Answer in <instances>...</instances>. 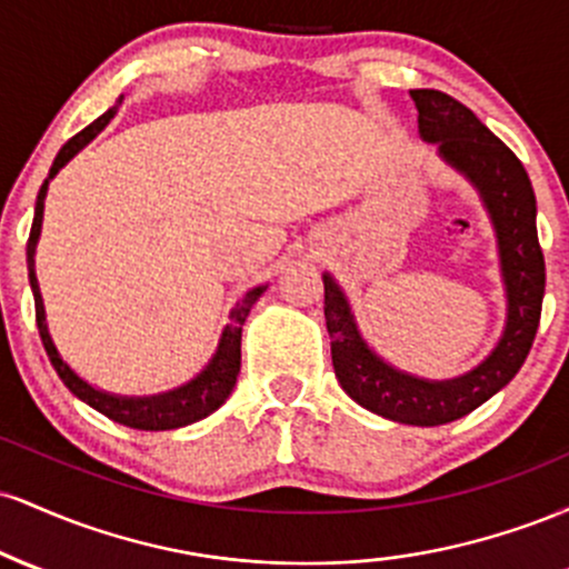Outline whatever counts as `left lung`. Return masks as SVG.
<instances>
[{
	"instance_id": "obj_1",
	"label": "left lung",
	"mask_w": 569,
	"mask_h": 569,
	"mask_svg": "<svg viewBox=\"0 0 569 569\" xmlns=\"http://www.w3.org/2000/svg\"><path fill=\"white\" fill-rule=\"evenodd\" d=\"M411 98L420 112L422 139L439 143L441 158L479 187L492 213L508 289L506 335L471 375L426 382L382 363L363 345L350 307L329 276H323V316L335 375L352 401L407 426H443L471 415L521 369L538 335L546 262L535 224V192L521 160L457 98L428 88L411 90Z\"/></svg>"
}]
</instances>
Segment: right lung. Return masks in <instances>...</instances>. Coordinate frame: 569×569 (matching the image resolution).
<instances>
[{"instance_id":"obj_1","label":"right lung","mask_w":569,"mask_h":569,"mask_svg":"<svg viewBox=\"0 0 569 569\" xmlns=\"http://www.w3.org/2000/svg\"><path fill=\"white\" fill-rule=\"evenodd\" d=\"M122 103V98H117V103L109 112H103L96 122H90L88 128L80 130L77 136L63 143L61 152L56 154L53 168H50L48 179L44 184L39 187L37 194V208H34V221H31V232H29V243H26V262H29V280H31V291H34V312H37V329L39 337H42L44 350H48L50 363L58 371L63 385L74 393L77 398H82L88 407H93L101 415H107L109 420L120 422V426L136 428V430H173L181 426H189V422H198L202 417H208L211 411H217L221 403L227 401V396L232 393L234 382H238V371H240V331H243L246 316L251 312L253 302L259 299V293L264 291V286L259 289H251L240 299L238 307L232 310L230 323H227L224 335H221L219 350L213 356V361L208 363L206 371L200 377H194L192 382L184 385V388L171 390V393L162 396H152V398H120V396H109L101 393V390L90 388L88 382L80 380V377L71 371L63 358L58 356L53 339L48 335V323H44V305H42V293H39L37 286V272H34V248H37V238L39 230H42V208H44V194H48V181L61 171L67 162L74 158L77 152L88 143L90 139H96V133H101V128H107V122L117 114V107Z\"/></svg>"}]
</instances>
